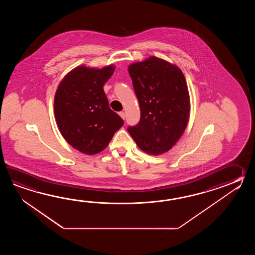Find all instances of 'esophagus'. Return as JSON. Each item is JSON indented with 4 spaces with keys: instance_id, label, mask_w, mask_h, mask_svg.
<instances>
[{
    "instance_id": "1",
    "label": "esophagus",
    "mask_w": 255,
    "mask_h": 255,
    "mask_svg": "<svg viewBox=\"0 0 255 255\" xmlns=\"http://www.w3.org/2000/svg\"><path fill=\"white\" fill-rule=\"evenodd\" d=\"M120 116L122 118V120H125V113L124 112H120Z\"/></svg>"
}]
</instances>
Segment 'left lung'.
Listing matches in <instances>:
<instances>
[{
  "label": "left lung",
  "mask_w": 255,
  "mask_h": 255,
  "mask_svg": "<svg viewBox=\"0 0 255 255\" xmlns=\"http://www.w3.org/2000/svg\"><path fill=\"white\" fill-rule=\"evenodd\" d=\"M128 73L140 107V120L128 131L141 150L168 151L183 134L190 118V95L182 71L150 56L131 64Z\"/></svg>",
  "instance_id": "1"
}]
</instances>
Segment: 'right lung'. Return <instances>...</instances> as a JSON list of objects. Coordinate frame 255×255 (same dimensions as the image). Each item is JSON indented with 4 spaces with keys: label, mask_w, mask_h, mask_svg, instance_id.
Wrapping results in <instances>:
<instances>
[{
    "label": "right lung",
    "mask_w": 255,
    "mask_h": 255,
    "mask_svg": "<svg viewBox=\"0 0 255 255\" xmlns=\"http://www.w3.org/2000/svg\"><path fill=\"white\" fill-rule=\"evenodd\" d=\"M115 66L102 69L77 66L60 82L54 96V116L60 132L78 151L94 155L104 150L124 124L109 108L105 83Z\"/></svg>",
    "instance_id": "1"
}]
</instances>
